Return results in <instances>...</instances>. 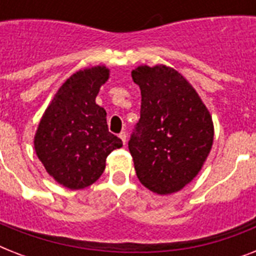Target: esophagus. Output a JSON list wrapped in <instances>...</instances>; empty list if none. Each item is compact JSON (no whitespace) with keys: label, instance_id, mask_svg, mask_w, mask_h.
Instances as JSON below:
<instances>
[{"label":"esophagus","instance_id":"34e87169","mask_svg":"<svg viewBox=\"0 0 256 256\" xmlns=\"http://www.w3.org/2000/svg\"><path fill=\"white\" fill-rule=\"evenodd\" d=\"M120 140H122V142H124V144H126V138H128V136H126V132H120Z\"/></svg>","mask_w":256,"mask_h":256}]
</instances>
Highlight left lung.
<instances>
[{"mask_svg":"<svg viewBox=\"0 0 256 256\" xmlns=\"http://www.w3.org/2000/svg\"><path fill=\"white\" fill-rule=\"evenodd\" d=\"M140 118L128 140L136 176L160 195L182 190L210 154L214 124L200 96L182 74L166 65L138 66Z\"/></svg>","mask_w":256,"mask_h":256,"instance_id":"left-lung-1","label":"left lung"}]
</instances>
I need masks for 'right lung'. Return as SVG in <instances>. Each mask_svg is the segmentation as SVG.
<instances>
[{
  "label": "right lung",
  "instance_id": "add662e5",
  "mask_svg": "<svg viewBox=\"0 0 256 256\" xmlns=\"http://www.w3.org/2000/svg\"><path fill=\"white\" fill-rule=\"evenodd\" d=\"M106 66L78 70L58 88L34 136V150L44 168L60 184L81 190L100 178L106 158L122 148L108 132L106 110L96 104L108 80Z\"/></svg>",
  "mask_w": 256,
  "mask_h": 256
}]
</instances>
